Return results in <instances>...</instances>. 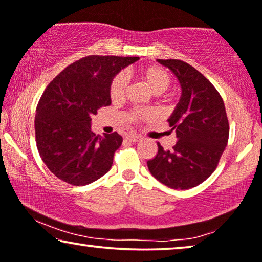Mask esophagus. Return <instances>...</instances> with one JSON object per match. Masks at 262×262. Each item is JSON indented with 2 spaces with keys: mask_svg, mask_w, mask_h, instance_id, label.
Returning a JSON list of instances; mask_svg holds the SVG:
<instances>
[{
  "mask_svg": "<svg viewBox=\"0 0 262 262\" xmlns=\"http://www.w3.org/2000/svg\"><path fill=\"white\" fill-rule=\"evenodd\" d=\"M126 140H128V141H130V142H136L140 140V136L135 135V134H129L126 136Z\"/></svg>",
  "mask_w": 262,
  "mask_h": 262,
  "instance_id": "esophagus-1",
  "label": "esophagus"
}]
</instances>
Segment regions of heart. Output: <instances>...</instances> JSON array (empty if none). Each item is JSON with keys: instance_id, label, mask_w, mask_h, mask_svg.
Returning <instances> with one entry per match:
<instances>
[{"instance_id": "1", "label": "heart", "mask_w": 262, "mask_h": 262, "mask_svg": "<svg viewBox=\"0 0 262 262\" xmlns=\"http://www.w3.org/2000/svg\"><path fill=\"white\" fill-rule=\"evenodd\" d=\"M132 76L138 77L141 79L153 94L160 95L166 91L172 83L171 75L166 70L160 66H143V68L134 69L129 71ZM128 78L126 73L121 72L114 77L109 86V96L114 103L123 101L127 93ZM150 116L149 112L145 110H133L130 113V120L136 121L140 119H147Z\"/></svg>"}]
</instances>
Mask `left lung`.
<instances>
[{"instance_id": "1", "label": "left lung", "mask_w": 262, "mask_h": 262, "mask_svg": "<svg viewBox=\"0 0 262 262\" xmlns=\"http://www.w3.org/2000/svg\"><path fill=\"white\" fill-rule=\"evenodd\" d=\"M174 73L182 86L169 116L178 141L171 150L158 142V153L147 161L154 178L171 189L186 190L208 179L219 165L229 138L223 99L200 71L178 59H158Z\"/></svg>"}]
</instances>
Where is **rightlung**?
Here are the masks:
<instances>
[{
	"label": "right lung",
	"mask_w": 262,
	"mask_h": 262,
	"mask_svg": "<svg viewBox=\"0 0 262 262\" xmlns=\"http://www.w3.org/2000/svg\"><path fill=\"white\" fill-rule=\"evenodd\" d=\"M136 60L139 57H84L47 85L36 106L35 140L42 161L57 178L88 185L112 167L122 136L116 132L96 135L91 116L112 104L113 78Z\"/></svg>",
	"instance_id": "add662e5"
}]
</instances>
